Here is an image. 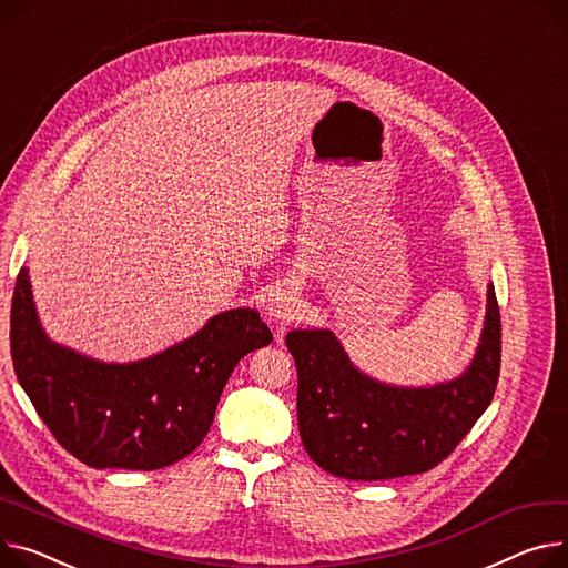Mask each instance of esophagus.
<instances>
[{
    "mask_svg": "<svg viewBox=\"0 0 568 568\" xmlns=\"http://www.w3.org/2000/svg\"><path fill=\"white\" fill-rule=\"evenodd\" d=\"M298 313H301V298H298V292L290 285L278 287L267 301V315L276 322L296 320Z\"/></svg>",
    "mask_w": 568,
    "mask_h": 568,
    "instance_id": "esophagus-1",
    "label": "esophagus"
}]
</instances>
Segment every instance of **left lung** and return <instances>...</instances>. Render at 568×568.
Returning a JSON list of instances; mask_svg holds the SVG:
<instances>
[{"instance_id":"8db88e82","label":"left lung","mask_w":568,"mask_h":568,"mask_svg":"<svg viewBox=\"0 0 568 568\" xmlns=\"http://www.w3.org/2000/svg\"><path fill=\"white\" fill-rule=\"evenodd\" d=\"M285 345L296 363L298 434L311 459L343 479H393L438 466L488 408L500 376V308L488 285L473 363L429 388L372 379L328 328L290 331Z\"/></svg>"}]
</instances>
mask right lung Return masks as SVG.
Masks as SVG:
<instances>
[{
	"label": "right lung",
	"instance_id": "1",
	"mask_svg": "<svg viewBox=\"0 0 568 568\" xmlns=\"http://www.w3.org/2000/svg\"><path fill=\"white\" fill-rule=\"evenodd\" d=\"M272 343L257 311L214 315L196 335L150 358L104 363L52 343L22 267L11 304L18 382L52 436L91 468L158 470L207 436L235 365Z\"/></svg>",
	"mask_w": 568,
	"mask_h": 568
}]
</instances>
